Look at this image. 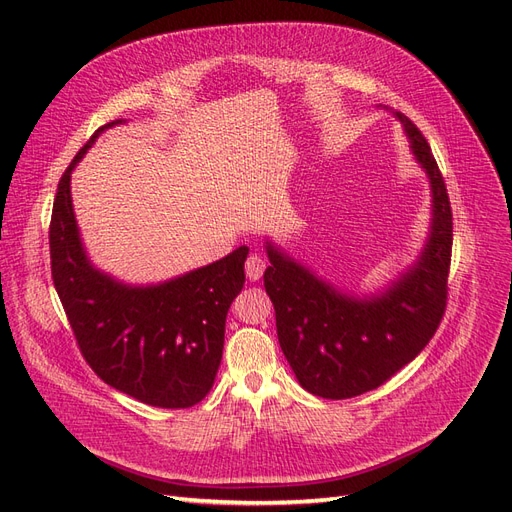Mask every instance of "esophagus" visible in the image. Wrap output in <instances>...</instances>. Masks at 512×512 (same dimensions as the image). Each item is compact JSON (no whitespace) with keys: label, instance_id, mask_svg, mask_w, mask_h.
Listing matches in <instances>:
<instances>
[{"label":"esophagus","instance_id":"1","mask_svg":"<svg viewBox=\"0 0 512 512\" xmlns=\"http://www.w3.org/2000/svg\"><path fill=\"white\" fill-rule=\"evenodd\" d=\"M264 270H266V259L261 255L253 253L251 257L246 259V277L251 281H259L261 274H264Z\"/></svg>","mask_w":512,"mask_h":512}]
</instances>
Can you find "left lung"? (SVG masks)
Masks as SVG:
<instances>
[{"label": "left lung", "mask_w": 512, "mask_h": 512, "mask_svg": "<svg viewBox=\"0 0 512 512\" xmlns=\"http://www.w3.org/2000/svg\"><path fill=\"white\" fill-rule=\"evenodd\" d=\"M415 162L430 183L432 218L422 253L383 290L344 292L266 240V292L277 313L283 355L313 396L344 400L381 387L426 348L445 311L452 257V209L426 138L404 114Z\"/></svg>", "instance_id": "8db88e82"}]
</instances>
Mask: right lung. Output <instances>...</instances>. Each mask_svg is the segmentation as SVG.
<instances>
[{
	"label": "right lung",
	"instance_id": "right-lung-1",
	"mask_svg": "<svg viewBox=\"0 0 512 512\" xmlns=\"http://www.w3.org/2000/svg\"><path fill=\"white\" fill-rule=\"evenodd\" d=\"M121 123L99 127L58 183L49 225L51 277L77 346L103 383L160 409H188L214 385L227 311L244 287L248 246L151 285L123 283L99 270L77 227L71 175L99 134Z\"/></svg>",
	"mask_w": 512,
	"mask_h": 512
}]
</instances>
